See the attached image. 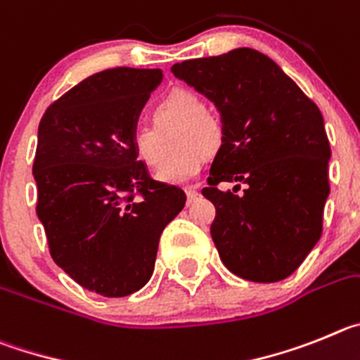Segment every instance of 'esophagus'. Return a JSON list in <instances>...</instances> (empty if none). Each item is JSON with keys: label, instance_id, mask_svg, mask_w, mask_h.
Wrapping results in <instances>:
<instances>
[{"label": "esophagus", "instance_id": "1", "mask_svg": "<svg viewBox=\"0 0 360 360\" xmlns=\"http://www.w3.org/2000/svg\"><path fill=\"white\" fill-rule=\"evenodd\" d=\"M186 199H188V204H192L193 200L199 199V192H197L195 188H188V190H186Z\"/></svg>", "mask_w": 360, "mask_h": 360}]
</instances>
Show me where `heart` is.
Segmentation results:
<instances>
[{
	"label": "heart",
	"mask_w": 360,
	"mask_h": 360,
	"mask_svg": "<svg viewBox=\"0 0 360 360\" xmlns=\"http://www.w3.org/2000/svg\"><path fill=\"white\" fill-rule=\"evenodd\" d=\"M152 127H138L131 136L136 160L158 170L168 154L167 140L179 150L163 167L158 179L165 184H190L200 174L206 154H215L222 145L219 120L206 111L202 96L192 89H172L150 111Z\"/></svg>",
	"instance_id": "b5f03b06"
}]
</instances>
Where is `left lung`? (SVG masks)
<instances>
[{
	"mask_svg": "<svg viewBox=\"0 0 360 360\" xmlns=\"http://www.w3.org/2000/svg\"><path fill=\"white\" fill-rule=\"evenodd\" d=\"M172 73L206 96L222 122L202 190L215 204L210 231L220 260L244 280H285L321 236L332 156L321 111L251 48L177 63ZM220 182H244L246 190L222 193Z\"/></svg>",
	"mask_w": 360,
	"mask_h": 360,
	"instance_id": "1",
	"label": "left lung"
}]
</instances>
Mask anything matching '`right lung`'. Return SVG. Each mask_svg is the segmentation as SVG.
Here are the masks:
<instances>
[{
  "instance_id": "right-lung-1",
  "label": "right lung",
  "mask_w": 360,
  "mask_h": 360,
  "mask_svg": "<svg viewBox=\"0 0 360 360\" xmlns=\"http://www.w3.org/2000/svg\"><path fill=\"white\" fill-rule=\"evenodd\" d=\"M161 79V70L100 71L51 103L39 124L34 179L51 258L100 296L147 285L161 233L186 202L183 190L152 179L131 148Z\"/></svg>"
}]
</instances>
